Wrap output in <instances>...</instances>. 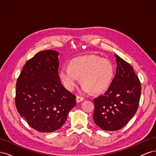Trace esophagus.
<instances>
[{"label": "esophagus", "mask_w": 156, "mask_h": 156, "mask_svg": "<svg viewBox=\"0 0 156 156\" xmlns=\"http://www.w3.org/2000/svg\"><path fill=\"white\" fill-rule=\"evenodd\" d=\"M84 100V98L82 97H80V96H77L76 97V101L77 103H79L81 101H83Z\"/></svg>", "instance_id": "34e87169"}]
</instances>
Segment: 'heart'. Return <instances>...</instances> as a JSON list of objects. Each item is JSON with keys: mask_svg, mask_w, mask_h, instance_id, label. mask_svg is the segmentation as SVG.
<instances>
[{"mask_svg": "<svg viewBox=\"0 0 156 156\" xmlns=\"http://www.w3.org/2000/svg\"><path fill=\"white\" fill-rule=\"evenodd\" d=\"M115 68L111 61L97 55L79 56L69 62V66L60 70V77L69 91H73L81 78L82 91L100 94L109 87Z\"/></svg>", "mask_w": 156, "mask_h": 156, "instance_id": "heart-1", "label": "heart"}]
</instances>
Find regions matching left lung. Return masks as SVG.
Segmentation results:
<instances>
[{"label":"left lung","instance_id":"left-lung-1","mask_svg":"<svg viewBox=\"0 0 156 156\" xmlns=\"http://www.w3.org/2000/svg\"><path fill=\"white\" fill-rule=\"evenodd\" d=\"M115 76L107 90L94 100L93 119L104 131L122 129L133 117L137 110L141 87L133 67L119 56Z\"/></svg>","mask_w":156,"mask_h":156}]
</instances>
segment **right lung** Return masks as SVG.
Instances as JSON below:
<instances>
[{
  "label": "right lung",
  "instance_id": "add662e5",
  "mask_svg": "<svg viewBox=\"0 0 156 156\" xmlns=\"http://www.w3.org/2000/svg\"><path fill=\"white\" fill-rule=\"evenodd\" d=\"M58 54L54 50L36 53L26 62L17 81V111L42 133L60 129L76 104V96L60 81Z\"/></svg>",
  "mask_w": 156,
  "mask_h": 156
}]
</instances>
